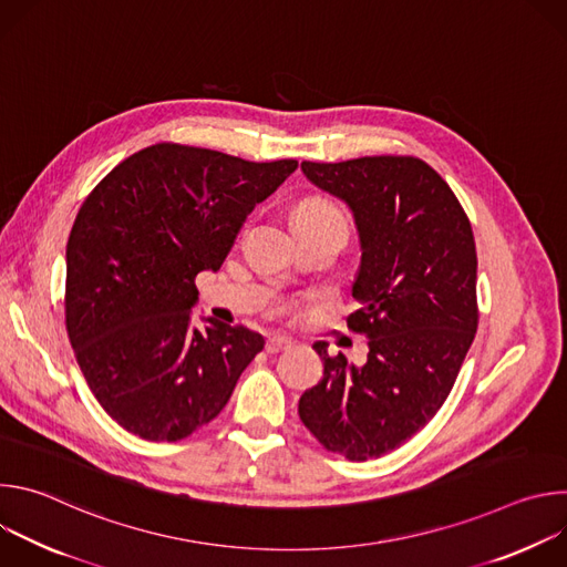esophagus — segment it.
Returning a JSON list of instances; mask_svg holds the SVG:
<instances>
[{
  "label": "esophagus",
  "instance_id": "1",
  "mask_svg": "<svg viewBox=\"0 0 567 567\" xmlns=\"http://www.w3.org/2000/svg\"><path fill=\"white\" fill-rule=\"evenodd\" d=\"M291 346V341L287 339V337H280V334H271L269 339H267V343H265V350L269 352V354H276V352H282V350H287Z\"/></svg>",
  "mask_w": 567,
  "mask_h": 567
}]
</instances>
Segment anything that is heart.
I'll return each instance as SVG.
<instances>
[{
  "instance_id": "1",
  "label": "heart",
  "mask_w": 567,
  "mask_h": 567,
  "mask_svg": "<svg viewBox=\"0 0 567 567\" xmlns=\"http://www.w3.org/2000/svg\"><path fill=\"white\" fill-rule=\"evenodd\" d=\"M322 219H339L346 221L343 213L328 199L320 197H307L296 208V221H322Z\"/></svg>"
}]
</instances>
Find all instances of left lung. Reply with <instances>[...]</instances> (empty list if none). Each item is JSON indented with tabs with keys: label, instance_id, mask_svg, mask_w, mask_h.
<instances>
[{
	"label": "left lung",
	"instance_id": "1",
	"mask_svg": "<svg viewBox=\"0 0 567 567\" xmlns=\"http://www.w3.org/2000/svg\"><path fill=\"white\" fill-rule=\"evenodd\" d=\"M311 184L354 213L361 309L348 330L368 337L363 368L328 354L298 415L332 453L365 462L422 431L446 401L477 330V254L471 221L449 184L417 156L302 161Z\"/></svg>",
	"mask_w": 567,
	"mask_h": 567
}]
</instances>
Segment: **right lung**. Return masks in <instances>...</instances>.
Wrapping results in <instances>:
<instances>
[{"mask_svg":"<svg viewBox=\"0 0 567 567\" xmlns=\"http://www.w3.org/2000/svg\"><path fill=\"white\" fill-rule=\"evenodd\" d=\"M296 158L256 164L208 147L154 143L127 156L80 206L66 241L64 326L105 413L147 442L213 422L260 334L190 320L195 278L219 269L256 204Z\"/></svg>","mask_w":567,"mask_h":567,"instance_id":"1","label":"right lung"}]
</instances>
